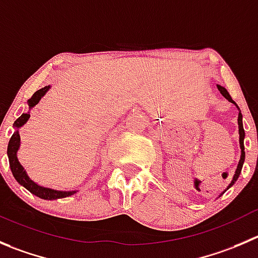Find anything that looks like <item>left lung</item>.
<instances>
[{
  "mask_svg": "<svg viewBox=\"0 0 258 258\" xmlns=\"http://www.w3.org/2000/svg\"><path fill=\"white\" fill-rule=\"evenodd\" d=\"M218 90L220 91V94L223 95V96L225 97L227 100H229L230 102H233V104H235L234 101L232 100V97H230V95L228 94V91L225 90L224 87H222V86L218 85ZM238 125H239V144H241V149H242V154H241V159H239V163H238V167H237V171H235L234 173V177H233L232 182L229 183V186L228 187H230V186L233 185V183L237 181V178L239 177V173H241L242 171V166H243V162H244V156H246V153H244V129H243V122H242V114L239 112V115H238Z\"/></svg>",
  "mask_w": 258,
  "mask_h": 258,
  "instance_id": "obj_1",
  "label": "left lung"
}]
</instances>
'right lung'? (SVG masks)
<instances>
[{"mask_svg":"<svg viewBox=\"0 0 258 258\" xmlns=\"http://www.w3.org/2000/svg\"><path fill=\"white\" fill-rule=\"evenodd\" d=\"M49 90V86H45V87L40 88L28 100V104L29 106L33 107L35 106L36 104L39 102V100L44 96L46 91ZM29 114H23L16 121L14 122V126L16 127H20L21 125L25 124L28 121ZM19 146H20V136H19V132H15L12 134V137L10 138L9 142V147H7V156H9V161H10V167H11V172L14 175V177L16 178V181L20 185H23L24 187L28 188L31 194L34 195L39 196L41 199H45V200H54V199H60V198H67V196H71L72 194H75L76 191H57V190H51V188H46V187H41V186L36 185L34 181H31L30 178L28 177L26 175L25 170L24 167L20 164V162L17 161V157H16V152L19 149Z\"/></svg>","mask_w":258,"mask_h":258,"instance_id":"add662e5","label":"right lung"}]
</instances>
